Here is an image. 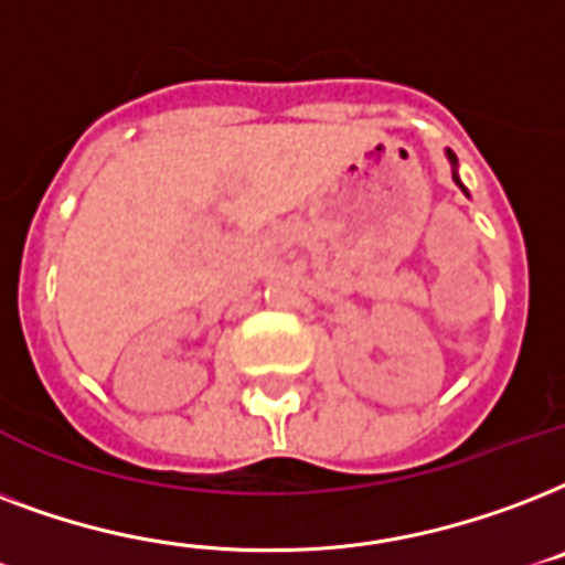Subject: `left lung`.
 <instances>
[{
	"label": "left lung",
	"mask_w": 565,
	"mask_h": 565,
	"mask_svg": "<svg viewBox=\"0 0 565 565\" xmlns=\"http://www.w3.org/2000/svg\"><path fill=\"white\" fill-rule=\"evenodd\" d=\"M448 161H450V168H454V182H457V185L462 188L460 177H457V156H454V152H450V150H448ZM462 191H466V188H462Z\"/></svg>",
	"instance_id": "obj_1"
}]
</instances>
